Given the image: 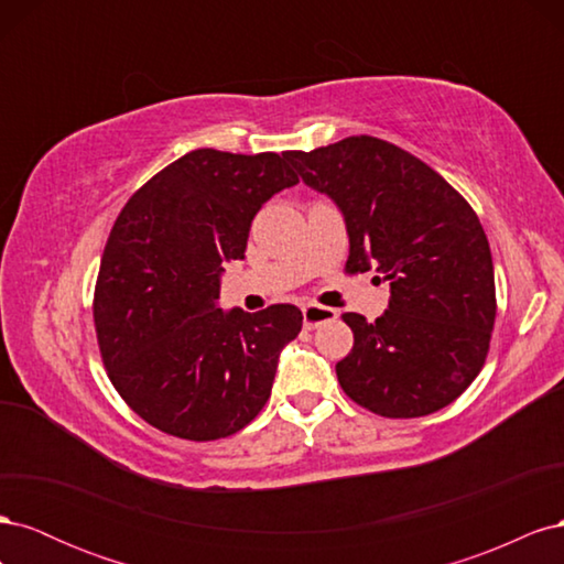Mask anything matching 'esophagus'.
Listing matches in <instances>:
<instances>
[{
  "label": "esophagus",
  "mask_w": 564,
  "mask_h": 564,
  "mask_svg": "<svg viewBox=\"0 0 564 564\" xmlns=\"http://www.w3.org/2000/svg\"><path fill=\"white\" fill-rule=\"evenodd\" d=\"M329 319H336V311L327 308V305L311 303L303 308V327L305 329H315L322 322H329Z\"/></svg>",
  "instance_id": "obj_1"
}]
</instances>
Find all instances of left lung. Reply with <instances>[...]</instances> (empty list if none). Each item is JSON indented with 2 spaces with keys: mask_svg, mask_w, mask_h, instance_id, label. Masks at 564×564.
Listing matches in <instances>:
<instances>
[{
  "mask_svg": "<svg viewBox=\"0 0 564 564\" xmlns=\"http://www.w3.org/2000/svg\"><path fill=\"white\" fill-rule=\"evenodd\" d=\"M286 160L346 216L348 275L390 284L377 322L344 313L352 350L336 365L346 395L386 419L429 416L485 367L497 286L487 235L466 197L412 152L350 135Z\"/></svg>",
  "mask_w": 564,
  "mask_h": 564,
  "instance_id": "obj_1",
  "label": "left lung"
}]
</instances>
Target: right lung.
I'll use <instances>...</instances> for the list:
<instances>
[{"label": "right lung", "mask_w": 564, "mask_h": 564, "mask_svg": "<svg viewBox=\"0 0 564 564\" xmlns=\"http://www.w3.org/2000/svg\"><path fill=\"white\" fill-rule=\"evenodd\" d=\"M299 183L278 152H187L135 191L100 259L94 324L108 379L152 429L193 442L235 435L265 406L296 305L216 308L224 261L245 259L251 220Z\"/></svg>", "instance_id": "right-lung-1"}]
</instances>
